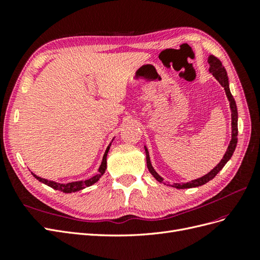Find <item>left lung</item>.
<instances>
[{"instance_id": "obj_1", "label": "left lung", "mask_w": 260, "mask_h": 260, "mask_svg": "<svg viewBox=\"0 0 260 260\" xmlns=\"http://www.w3.org/2000/svg\"><path fill=\"white\" fill-rule=\"evenodd\" d=\"M208 62L210 65V69L209 72L212 74L216 79L219 81V83L221 84L225 94L228 96V100L230 101V107H231V113H232V139L230 141V144L228 146L226 152L223 156V158L221 159L217 166L212 169L209 174L205 175L204 177L200 178V179H196L191 181V182H187V183H176L174 184L175 187L177 188H190V187H196V186H201L203 184L207 183L208 181H210L211 179H214L218 172L223 168L224 165L226 164V161L231 158V156L233 155V152L235 147H237V143H238V108H237V104H235V101L232 96V94L230 92L229 89V81H228V76H226V72L225 69L222 65V62L220 61L219 58H217L214 55H209V58H208ZM145 153H146V165H147V168L149 170V172L153 175V177L157 180L159 181V182H162V178L159 177L157 175V172L154 170V168L152 167L151 161H149V156H148V151L147 148L145 147Z\"/></svg>"}]
</instances>
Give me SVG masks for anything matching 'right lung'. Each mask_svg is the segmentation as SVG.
Wrapping results in <instances>:
<instances>
[{"label": "right lung", "instance_id": "add662e5", "mask_svg": "<svg viewBox=\"0 0 260 260\" xmlns=\"http://www.w3.org/2000/svg\"><path fill=\"white\" fill-rule=\"evenodd\" d=\"M109 147H111V145L107 146V148H106L105 154L103 156V161H102V164H101V167L99 169L98 174L94 176V177H92V178H90L88 180H85V181H76V182H70V183H66V184H61V183H56V182H53V181L40 178V177H38V176H36L34 174L32 175L35 176V178H37L39 181H40V182H43L44 184L53 187L54 190H58V191H61V192H64V193H72V192H76V191H80V190H82V188H84L86 186H90V185L94 184V183L96 182V181L100 180V178L102 176H103V174H104L105 170H106V157H107V153L109 151Z\"/></svg>", "mask_w": 260, "mask_h": 260}]
</instances>
